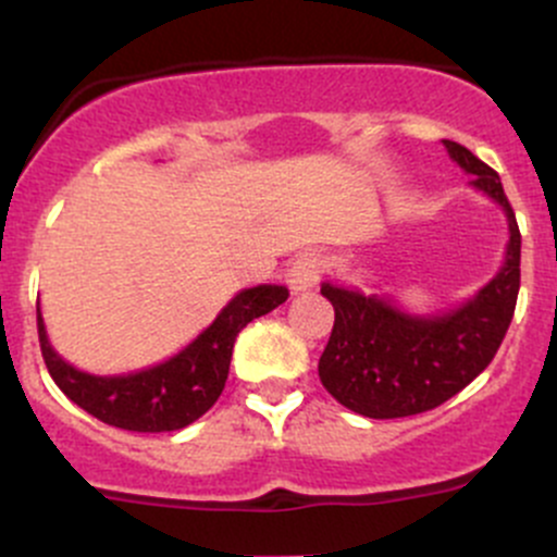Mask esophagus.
Listing matches in <instances>:
<instances>
[{
	"label": "esophagus",
	"instance_id": "obj_1",
	"mask_svg": "<svg viewBox=\"0 0 557 557\" xmlns=\"http://www.w3.org/2000/svg\"><path fill=\"white\" fill-rule=\"evenodd\" d=\"M320 274H323V258L318 252H299L290 263L288 283L294 290H307L318 285Z\"/></svg>",
	"mask_w": 557,
	"mask_h": 557
}]
</instances>
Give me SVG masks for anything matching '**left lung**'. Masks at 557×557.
<instances>
[{
	"label": "left lung",
	"mask_w": 557,
	"mask_h": 557,
	"mask_svg": "<svg viewBox=\"0 0 557 557\" xmlns=\"http://www.w3.org/2000/svg\"><path fill=\"white\" fill-rule=\"evenodd\" d=\"M445 148L507 212V263L474 301L442 318H409L374 296L329 283L320 288L334 305V329L318 363L320 383L363 418H409L445 404L493 361L512 323L520 290L518 218L496 170L453 139H445Z\"/></svg>",
	"instance_id": "obj_1"
}]
</instances>
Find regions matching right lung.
I'll use <instances>...</instances> for the list:
<instances>
[{"label": "right lung", "instance_id": "add662e5", "mask_svg": "<svg viewBox=\"0 0 557 557\" xmlns=\"http://www.w3.org/2000/svg\"><path fill=\"white\" fill-rule=\"evenodd\" d=\"M285 299H288V288L283 285L247 288L234 296L226 310L218 314L215 323L180 356L145 372L126 374V377H94V374L77 372L64 358L55 356L45 336L37 307L39 350H42L50 377L64 391V396L102 423L126 431H148V434L177 431L199 420L223 393L239 331L250 320L272 312Z\"/></svg>", "mask_w": 557, "mask_h": 557}]
</instances>
